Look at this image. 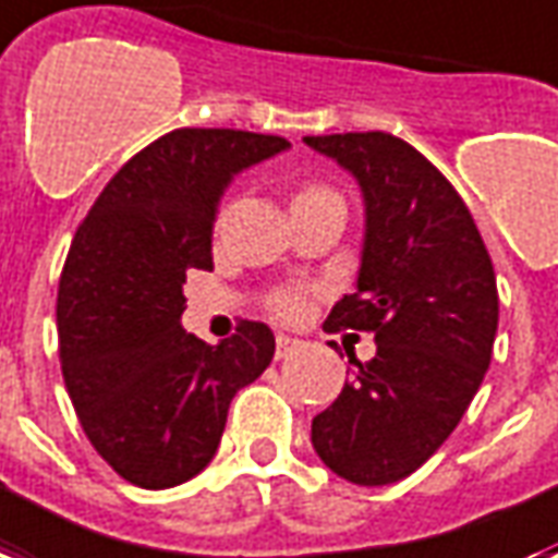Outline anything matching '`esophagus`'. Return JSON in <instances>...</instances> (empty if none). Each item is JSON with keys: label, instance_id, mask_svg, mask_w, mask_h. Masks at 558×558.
Here are the masks:
<instances>
[{"label": "esophagus", "instance_id": "1", "mask_svg": "<svg viewBox=\"0 0 558 558\" xmlns=\"http://www.w3.org/2000/svg\"><path fill=\"white\" fill-rule=\"evenodd\" d=\"M295 348H298L295 339H289V336H278V342H275V356H278V360H283V356L292 354Z\"/></svg>", "mask_w": 558, "mask_h": 558}]
</instances>
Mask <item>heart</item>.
Returning a JSON list of instances; mask_svg holds the SVG:
<instances>
[{"mask_svg":"<svg viewBox=\"0 0 558 558\" xmlns=\"http://www.w3.org/2000/svg\"><path fill=\"white\" fill-rule=\"evenodd\" d=\"M307 190H325V186H307ZM304 190V193H307ZM307 301L310 292L307 289H298V287H283L275 289L269 295V310L280 322H298V318L307 313Z\"/></svg>","mask_w":558,"mask_h":558,"instance_id":"obj_1","label":"heart"}]
</instances>
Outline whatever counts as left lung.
Wrapping results in <instances>:
<instances>
[{
	"instance_id": "8db88e82",
	"label": "left lung",
	"mask_w": 558,
	"mask_h": 558,
	"mask_svg": "<svg viewBox=\"0 0 558 558\" xmlns=\"http://www.w3.org/2000/svg\"><path fill=\"white\" fill-rule=\"evenodd\" d=\"M304 143L345 166L365 195L356 292L330 310L325 330H360L377 342L313 418V448L348 483L386 486L445 445L486 377L495 266L462 195L407 140L351 131Z\"/></svg>"
}]
</instances>
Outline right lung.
I'll use <instances>...</instances> for the list:
<instances>
[{
  "label": "right lung",
  "instance_id": "1",
  "mask_svg": "<svg viewBox=\"0 0 558 558\" xmlns=\"http://www.w3.org/2000/svg\"><path fill=\"white\" fill-rule=\"evenodd\" d=\"M287 146L275 134L175 128L110 178L72 236L58 283L63 383L93 448L134 486L195 477L233 395L275 356L263 322L207 345L181 313L186 271L213 269V219L231 175Z\"/></svg>",
  "mask_w": 558,
  "mask_h": 558
}]
</instances>
